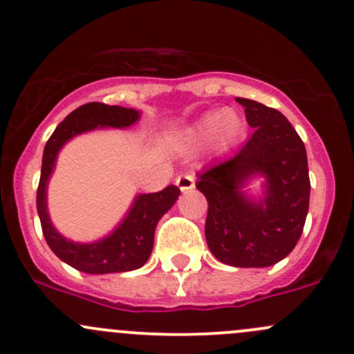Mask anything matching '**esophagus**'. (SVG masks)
Wrapping results in <instances>:
<instances>
[{
	"instance_id": "obj_1",
	"label": "esophagus",
	"mask_w": 354,
	"mask_h": 354,
	"mask_svg": "<svg viewBox=\"0 0 354 354\" xmlns=\"http://www.w3.org/2000/svg\"><path fill=\"white\" fill-rule=\"evenodd\" d=\"M176 185L181 192H188L195 187V178L192 174H181V176H178Z\"/></svg>"
}]
</instances>
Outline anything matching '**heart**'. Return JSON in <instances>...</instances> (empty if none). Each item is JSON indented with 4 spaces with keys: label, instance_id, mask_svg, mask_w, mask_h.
Instances as JSON below:
<instances>
[{
    "label": "heart",
    "instance_id": "obj_1",
    "mask_svg": "<svg viewBox=\"0 0 354 354\" xmlns=\"http://www.w3.org/2000/svg\"><path fill=\"white\" fill-rule=\"evenodd\" d=\"M243 133V121L231 111H212L203 114L188 128V137L194 142H209L216 137L217 145L230 147Z\"/></svg>",
    "mask_w": 354,
    "mask_h": 354
}]
</instances>
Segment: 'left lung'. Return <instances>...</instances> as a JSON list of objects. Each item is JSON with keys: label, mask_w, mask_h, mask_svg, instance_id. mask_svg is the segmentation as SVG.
Listing matches in <instances>:
<instances>
[{"label": "left lung", "mask_w": 354, "mask_h": 354, "mask_svg": "<svg viewBox=\"0 0 354 354\" xmlns=\"http://www.w3.org/2000/svg\"><path fill=\"white\" fill-rule=\"evenodd\" d=\"M255 131L240 151L198 173L197 188L209 210L205 238L219 262L269 267L292 252L310 202L305 144L283 113L236 97ZM266 178V198L253 204L241 194L248 177Z\"/></svg>", "instance_id": "8db88e82"}]
</instances>
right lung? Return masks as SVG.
Masks as SVG:
<instances>
[{"mask_svg": "<svg viewBox=\"0 0 354 354\" xmlns=\"http://www.w3.org/2000/svg\"><path fill=\"white\" fill-rule=\"evenodd\" d=\"M140 118L135 109L108 106L102 102H88L80 106L56 127L42 154L41 180L37 187V212L41 219L42 233L49 248L58 259L73 269L87 274H113L135 270L144 266L154 246V231L160 217L174 205L180 188L169 185L156 194L138 195L127 219L118 226L114 233L95 243L80 245L68 241L53 227L46 209V185L55 167L56 156L66 140L82 131L94 130L97 127L124 128L133 124Z\"/></svg>", "mask_w": 354, "mask_h": 354, "instance_id": "1", "label": "right lung"}]
</instances>
